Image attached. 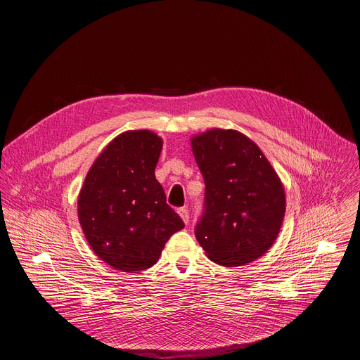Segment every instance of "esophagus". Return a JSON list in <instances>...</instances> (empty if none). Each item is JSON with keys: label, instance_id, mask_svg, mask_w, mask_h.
<instances>
[{"label": "esophagus", "instance_id": "34e87169", "mask_svg": "<svg viewBox=\"0 0 360 360\" xmlns=\"http://www.w3.org/2000/svg\"><path fill=\"white\" fill-rule=\"evenodd\" d=\"M178 214L182 218V221L188 225V222H189V211H188V208H179Z\"/></svg>", "mask_w": 360, "mask_h": 360}]
</instances>
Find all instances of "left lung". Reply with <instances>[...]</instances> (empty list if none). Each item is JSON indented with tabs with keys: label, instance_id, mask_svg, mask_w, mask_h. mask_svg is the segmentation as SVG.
Listing matches in <instances>:
<instances>
[{
	"label": "left lung",
	"instance_id": "8db88e82",
	"mask_svg": "<svg viewBox=\"0 0 360 360\" xmlns=\"http://www.w3.org/2000/svg\"><path fill=\"white\" fill-rule=\"evenodd\" d=\"M205 181L195 236L208 258L239 266L275 242L285 215V191L262 150L233 129H212L192 139Z\"/></svg>",
	"mask_w": 360,
	"mask_h": 360
}]
</instances>
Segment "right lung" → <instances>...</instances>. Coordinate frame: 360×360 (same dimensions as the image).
<instances>
[{
    "label": "right lung",
    "mask_w": 360,
    "mask_h": 360,
    "mask_svg": "<svg viewBox=\"0 0 360 360\" xmlns=\"http://www.w3.org/2000/svg\"><path fill=\"white\" fill-rule=\"evenodd\" d=\"M161 149L153 132L127 131L102 150L84 181L79 224L94 252L115 269L155 265L167 240L185 226L155 178Z\"/></svg>",
    "instance_id": "1"
}]
</instances>
